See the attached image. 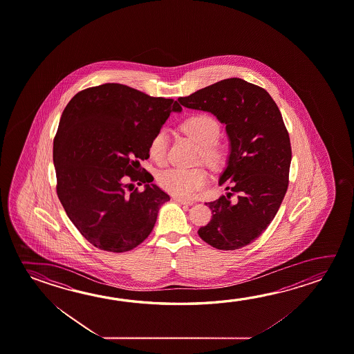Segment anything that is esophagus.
I'll list each match as a JSON object with an SVG mask.
<instances>
[{"label": "esophagus", "mask_w": 354, "mask_h": 354, "mask_svg": "<svg viewBox=\"0 0 354 354\" xmlns=\"http://www.w3.org/2000/svg\"><path fill=\"white\" fill-rule=\"evenodd\" d=\"M175 203H181V205H186V206H192L194 205V201H189V200H184L180 197H174Z\"/></svg>", "instance_id": "esophagus-1"}]
</instances>
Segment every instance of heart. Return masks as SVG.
<instances>
[{
    "mask_svg": "<svg viewBox=\"0 0 354 354\" xmlns=\"http://www.w3.org/2000/svg\"><path fill=\"white\" fill-rule=\"evenodd\" d=\"M181 129L201 145V157L211 165H217L225 157L217 140L220 137V124L214 117L200 113L186 118L181 123ZM168 133L162 128L151 137L148 151L157 164H162L168 151ZM158 183L165 192L174 196L190 198L207 183V174L201 168H170L158 176Z\"/></svg>",
    "mask_w": 354,
    "mask_h": 354,
    "instance_id": "b5f03b06",
    "label": "heart"
}]
</instances>
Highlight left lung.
Masks as SVG:
<instances>
[{
    "instance_id": "left-lung-1",
    "label": "left lung",
    "mask_w": 354,
    "mask_h": 354,
    "mask_svg": "<svg viewBox=\"0 0 354 354\" xmlns=\"http://www.w3.org/2000/svg\"><path fill=\"white\" fill-rule=\"evenodd\" d=\"M178 101L226 124L231 151L218 184L230 192L206 203L212 218L197 233L217 250H239L267 230L288 190L291 145L281 113L263 87L238 77Z\"/></svg>"
}]
</instances>
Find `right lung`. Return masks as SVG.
<instances>
[{"label": "right lung", "instance_id": "obj_1", "mask_svg": "<svg viewBox=\"0 0 354 354\" xmlns=\"http://www.w3.org/2000/svg\"><path fill=\"white\" fill-rule=\"evenodd\" d=\"M178 101L151 97L122 84L76 93L66 104L53 145L57 194L70 221L96 248L123 253L151 234L170 200L140 160L149 142L180 112ZM145 183V192L133 183Z\"/></svg>", "mask_w": 354, "mask_h": 354}]
</instances>
